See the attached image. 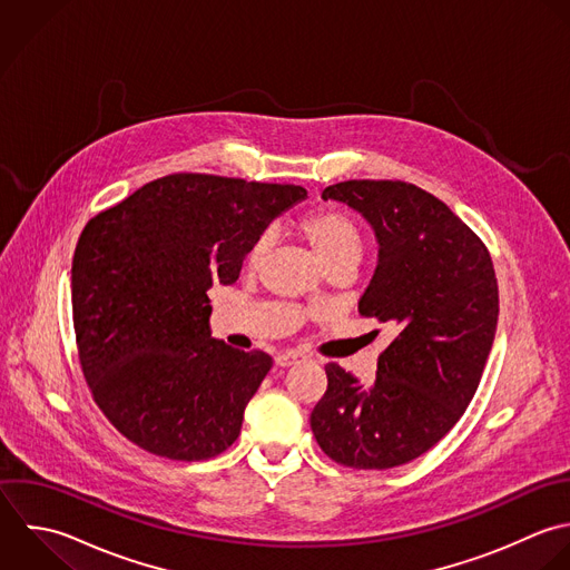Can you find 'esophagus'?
<instances>
[{"mask_svg": "<svg viewBox=\"0 0 570 570\" xmlns=\"http://www.w3.org/2000/svg\"><path fill=\"white\" fill-rule=\"evenodd\" d=\"M302 360V355L297 353V351H284V353H279L277 357H275V364L277 366H293V364H297Z\"/></svg>", "mask_w": 570, "mask_h": 570, "instance_id": "1", "label": "esophagus"}]
</instances>
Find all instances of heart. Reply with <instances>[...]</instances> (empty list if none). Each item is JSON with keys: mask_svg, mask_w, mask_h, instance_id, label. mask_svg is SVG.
Here are the masks:
<instances>
[{"mask_svg": "<svg viewBox=\"0 0 570 570\" xmlns=\"http://www.w3.org/2000/svg\"><path fill=\"white\" fill-rule=\"evenodd\" d=\"M302 235L308 239L317 257L324 266H333L340 262L357 264L364 253V233L360 224L342 208L326 206L308 213L299 222ZM271 246V235L264 233L257 237L248 253V264L257 266Z\"/></svg>", "mask_w": 570, "mask_h": 570, "instance_id": "obj_1", "label": "heart"}]
</instances>
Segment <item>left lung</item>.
Segmentation results:
<instances>
[{
	"label": "left lung",
	"mask_w": 570,
	"mask_h": 570,
	"mask_svg": "<svg viewBox=\"0 0 570 570\" xmlns=\"http://www.w3.org/2000/svg\"><path fill=\"white\" fill-rule=\"evenodd\" d=\"M322 197L371 224L380 253L360 313L395 337L371 386L326 364L328 386L311 429L337 464L402 466L458 424L480 386L500 315L495 268L482 239L413 184L351 179Z\"/></svg>",
	"instance_id": "1"
}]
</instances>
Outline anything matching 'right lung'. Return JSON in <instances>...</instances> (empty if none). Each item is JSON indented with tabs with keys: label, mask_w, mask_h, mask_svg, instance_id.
I'll use <instances>...</instances> for the list:
<instances>
[{
	"label": "right lung",
	"mask_w": 570,
	"mask_h": 570,
	"mask_svg": "<svg viewBox=\"0 0 570 570\" xmlns=\"http://www.w3.org/2000/svg\"><path fill=\"white\" fill-rule=\"evenodd\" d=\"M306 188L175 173L144 184L81 230L72 324L92 400L139 449L208 460L239 435L273 366L210 335L213 284H233L268 224Z\"/></svg>",
	"instance_id": "right-lung-1"
}]
</instances>
